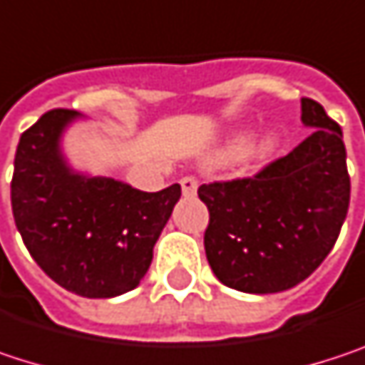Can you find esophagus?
Masks as SVG:
<instances>
[{"label":"esophagus","mask_w":365,"mask_h":365,"mask_svg":"<svg viewBox=\"0 0 365 365\" xmlns=\"http://www.w3.org/2000/svg\"><path fill=\"white\" fill-rule=\"evenodd\" d=\"M182 192L185 196H192L194 192H196V187H198V180L196 178H192V175H187V178H182Z\"/></svg>","instance_id":"esophagus-1"}]
</instances>
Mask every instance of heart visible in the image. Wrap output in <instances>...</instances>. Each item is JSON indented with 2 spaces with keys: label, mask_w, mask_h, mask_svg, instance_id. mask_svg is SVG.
<instances>
[{
  "label": "heart",
  "mask_w": 365,
  "mask_h": 365,
  "mask_svg": "<svg viewBox=\"0 0 365 365\" xmlns=\"http://www.w3.org/2000/svg\"><path fill=\"white\" fill-rule=\"evenodd\" d=\"M277 145H279L277 137H274V135H266L255 148H252V152H254L257 158H268V156L274 154ZM247 150H250V133H247V130H239V133H235V135L224 143L220 156H222V158H239V156H243Z\"/></svg>",
  "instance_id": "1"
}]
</instances>
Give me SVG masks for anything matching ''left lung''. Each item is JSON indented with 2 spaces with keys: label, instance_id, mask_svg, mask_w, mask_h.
Segmentation results:
<instances>
[{
  "label": "left lung",
  "instance_id": "obj_1",
  "mask_svg": "<svg viewBox=\"0 0 365 365\" xmlns=\"http://www.w3.org/2000/svg\"><path fill=\"white\" fill-rule=\"evenodd\" d=\"M313 133L254 178L202 183L205 254L213 274L245 294H277L304 281L331 252L349 211L351 180L340 126L302 99Z\"/></svg>",
  "mask_w": 365,
  "mask_h": 365
}]
</instances>
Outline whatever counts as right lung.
Masks as SVG:
<instances>
[{
  "mask_svg": "<svg viewBox=\"0 0 365 365\" xmlns=\"http://www.w3.org/2000/svg\"><path fill=\"white\" fill-rule=\"evenodd\" d=\"M78 118L73 110H52L21 135L12 213L31 257L54 283L84 298H113L145 277L182 185L141 192L71 169L61 139Z\"/></svg>",
  "mask_w": 365,
  "mask_h": 365,
  "instance_id": "right-lung-1",
  "label": "right lung"
}]
</instances>
